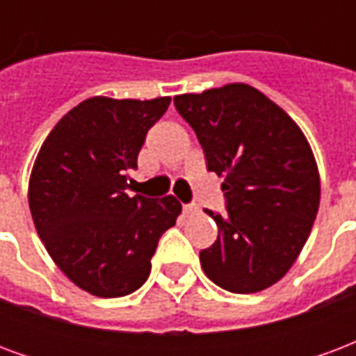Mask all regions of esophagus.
Listing matches in <instances>:
<instances>
[{
    "label": "esophagus",
    "instance_id": "obj_1",
    "mask_svg": "<svg viewBox=\"0 0 356 356\" xmlns=\"http://www.w3.org/2000/svg\"><path fill=\"white\" fill-rule=\"evenodd\" d=\"M183 211H185L186 216H196V213L200 211V208H198L196 204H185V206H183Z\"/></svg>",
    "mask_w": 356,
    "mask_h": 356
}]
</instances>
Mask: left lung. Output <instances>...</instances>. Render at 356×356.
Returning a JSON list of instances; mask_svg holds the SVG:
<instances>
[{"instance_id":"1","label":"left lung","mask_w":356,"mask_h":356,"mask_svg":"<svg viewBox=\"0 0 356 356\" xmlns=\"http://www.w3.org/2000/svg\"><path fill=\"white\" fill-rule=\"evenodd\" d=\"M208 170L225 177L227 213L213 217L216 244L200 252L204 273L232 293L276 284L305 246L321 204L309 140L276 102L248 83L177 95Z\"/></svg>"}]
</instances>
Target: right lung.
I'll list each match as a JSON object with an SVG mask.
<instances>
[{"label": "right lung", "instance_id": "right-lung-1", "mask_svg": "<svg viewBox=\"0 0 356 356\" xmlns=\"http://www.w3.org/2000/svg\"><path fill=\"white\" fill-rule=\"evenodd\" d=\"M171 97H91L60 118L35 156L28 204L57 267L97 298H122L150 275L158 240L175 225V196H129V171Z\"/></svg>", "mask_w": 356, "mask_h": 356}]
</instances>
